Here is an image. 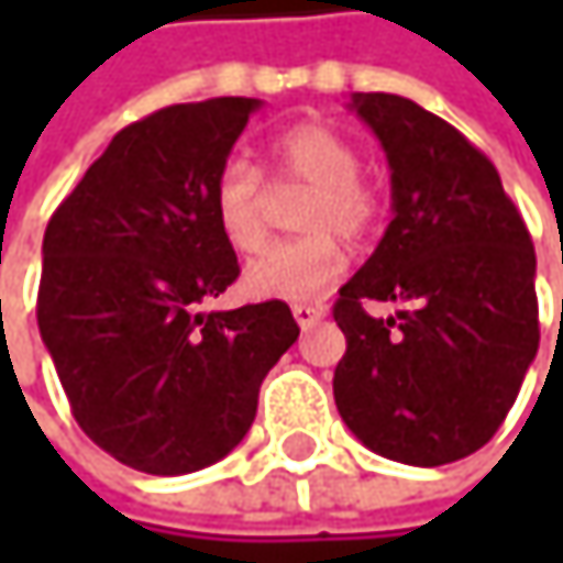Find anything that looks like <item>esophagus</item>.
<instances>
[{
    "label": "esophagus",
    "instance_id": "esophagus-1",
    "mask_svg": "<svg viewBox=\"0 0 563 563\" xmlns=\"http://www.w3.org/2000/svg\"><path fill=\"white\" fill-rule=\"evenodd\" d=\"M322 316H325V309H322V306H309V302L292 306V319L299 322V329H312Z\"/></svg>",
    "mask_w": 563,
    "mask_h": 563
}]
</instances>
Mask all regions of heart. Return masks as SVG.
I'll list each match as a JSON object with an SVG mask.
<instances>
[{"instance_id":"1","label":"heart","mask_w":563,"mask_h":563,"mask_svg":"<svg viewBox=\"0 0 563 563\" xmlns=\"http://www.w3.org/2000/svg\"><path fill=\"white\" fill-rule=\"evenodd\" d=\"M274 185L280 191L306 188L296 211L302 238L283 241L261 254L247 274V292L261 299L306 302L325 296L345 271V251L335 234L355 241L368 234L378 218V198L358 175L362 159L352 140L322 123H299L277 136L274 150ZM267 208L271 195L247 159L231 156L211 188V211L221 238L238 254H257L267 244Z\"/></svg>"}]
</instances>
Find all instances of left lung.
Masks as SVG:
<instances>
[{
  "label": "left lung",
  "mask_w": 563,
  "mask_h": 563,
  "mask_svg": "<svg viewBox=\"0 0 563 563\" xmlns=\"http://www.w3.org/2000/svg\"><path fill=\"white\" fill-rule=\"evenodd\" d=\"M391 169V224L339 289L332 394L349 430L407 466L456 463L493 440L538 352L531 234L496 166L397 93H352ZM407 301L375 320L364 302Z\"/></svg>",
  "instance_id": "obj_1"
}]
</instances>
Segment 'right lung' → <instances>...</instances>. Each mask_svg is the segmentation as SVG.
I'll use <instances>...</instances> for the list:
<instances>
[{
  "mask_svg": "<svg viewBox=\"0 0 563 563\" xmlns=\"http://www.w3.org/2000/svg\"><path fill=\"white\" fill-rule=\"evenodd\" d=\"M257 107L214 97L130 123L45 231L42 342L80 430L140 473L181 476L228 456L299 339L280 299L201 309L241 274L211 188Z\"/></svg>",
  "mask_w": 563,
  "mask_h": 563,
  "instance_id": "obj_1",
  "label": "right lung"
}]
</instances>
